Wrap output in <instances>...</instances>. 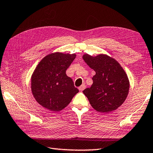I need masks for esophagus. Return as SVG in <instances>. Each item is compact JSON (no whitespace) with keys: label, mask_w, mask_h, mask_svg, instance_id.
I'll use <instances>...</instances> for the list:
<instances>
[{"label":"esophagus","mask_w":153,"mask_h":153,"mask_svg":"<svg viewBox=\"0 0 153 153\" xmlns=\"http://www.w3.org/2000/svg\"><path fill=\"white\" fill-rule=\"evenodd\" d=\"M85 87H86V86H85V84H82L81 86H80V87H79V91H83V90H84V89L85 88Z\"/></svg>","instance_id":"obj_1"}]
</instances>
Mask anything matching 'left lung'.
<instances>
[{"instance_id": "left-lung-1", "label": "left lung", "mask_w": 153, "mask_h": 153, "mask_svg": "<svg viewBox=\"0 0 153 153\" xmlns=\"http://www.w3.org/2000/svg\"><path fill=\"white\" fill-rule=\"evenodd\" d=\"M83 59L96 71L90 88L83 91L91 106L101 113L118 109L126 100L130 83L123 67L114 58L105 54L83 55Z\"/></svg>"}]
</instances>
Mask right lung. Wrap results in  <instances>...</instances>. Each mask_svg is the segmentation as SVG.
I'll list each match as a JSON object with an SVG mask.
<instances>
[{
  "mask_svg": "<svg viewBox=\"0 0 153 153\" xmlns=\"http://www.w3.org/2000/svg\"><path fill=\"white\" fill-rule=\"evenodd\" d=\"M76 57L75 53H52L43 57L33 71L32 94L46 109L53 112L64 109L79 92L65 72Z\"/></svg>",
  "mask_w": 153,
  "mask_h": 153,
  "instance_id": "right-lung-1",
  "label": "right lung"
}]
</instances>
